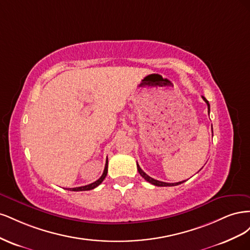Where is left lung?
I'll return each instance as SVG.
<instances>
[{"mask_svg": "<svg viewBox=\"0 0 250 250\" xmlns=\"http://www.w3.org/2000/svg\"><path fill=\"white\" fill-rule=\"evenodd\" d=\"M202 98H203L204 102H206V103L208 104V115H209V103H208V101L203 96H202ZM137 165H138V171H139V173L141 174V176H142L143 178H145V180H147L148 183L152 184V185H154V186H157V187H174V186H178V185H180V184H183V183H185V181H186V180H184V181H179V183L169 184V183H164V181L156 180V179H154V178H152V177H150L149 175H147V174L141 169L139 164H137Z\"/></svg>", "mask_w": 250, "mask_h": 250, "instance_id": "8db88e82", "label": "left lung"}]
</instances>
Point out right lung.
I'll return each instance as SVG.
<instances>
[{
	"instance_id": "right-lung-1",
	"label": "right lung",
	"mask_w": 250,
	"mask_h": 250,
	"mask_svg": "<svg viewBox=\"0 0 250 250\" xmlns=\"http://www.w3.org/2000/svg\"><path fill=\"white\" fill-rule=\"evenodd\" d=\"M107 168H108V161H106V164H105V168H104V171H103V174H102V176L98 179V180H96L95 183H93V184H89V185H87V186H83V187H78V188H67V190H70V191H75V192H79V191H89V190H93V188H97L98 186H99L102 181L104 180V178L106 177V175H107Z\"/></svg>"
}]
</instances>
